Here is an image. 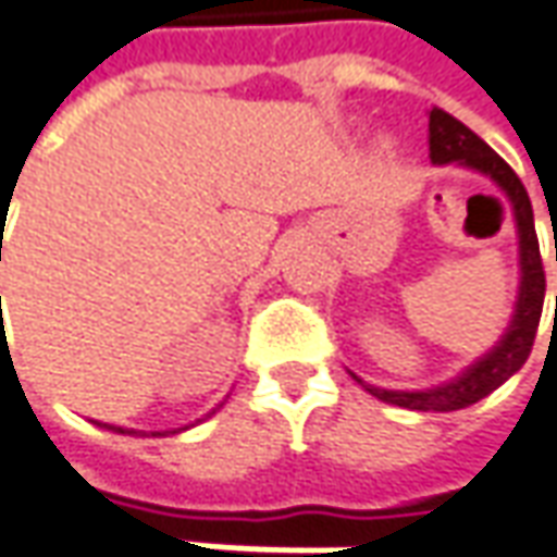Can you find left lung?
Segmentation results:
<instances>
[{
  "label": "left lung",
  "mask_w": 557,
  "mask_h": 557,
  "mask_svg": "<svg viewBox=\"0 0 557 557\" xmlns=\"http://www.w3.org/2000/svg\"><path fill=\"white\" fill-rule=\"evenodd\" d=\"M429 157L434 165L456 163L459 169H471L478 175H484L503 190V197L511 206V219L518 231V298H515V311L508 320L506 333L499 342L490 348L487 355H481L474 363H469L459 375H453L450 382H441L432 388H379L363 382L360 375L351 373L357 385H363L367 392L404 407V410L419 412H453L466 410L471 404H478L481 397L496 392L503 382L524 367L530 357L540 314H543V298H546V274H543V259H540V243H536V227H533V206H530L528 190L521 178L511 172V165L487 145L481 141L469 125H462L456 116L444 110H429ZM557 301V298H555Z\"/></svg>",
  "instance_id": "obj_1"
}]
</instances>
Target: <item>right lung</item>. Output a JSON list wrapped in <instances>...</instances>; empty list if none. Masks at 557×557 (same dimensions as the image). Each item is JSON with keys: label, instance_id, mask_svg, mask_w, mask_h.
Instances as JSON below:
<instances>
[{"label": "right lung", "instance_id": "obj_1", "mask_svg": "<svg viewBox=\"0 0 557 557\" xmlns=\"http://www.w3.org/2000/svg\"><path fill=\"white\" fill-rule=\"evenodd\" d=\"M221 407V404H219ZM219 407H215V410H219ZM212 410V412H215ZM212 412H209V416H212ZM209 416H206V419H209ZM197 422H202V419H197ZM95 425H101V429H107V432H116V434H132V437H165V434H178V432H184V429H190V425H184V429H175V432H135V429H123V425H107V422H95Z\"/></svg>", "mask_w": 557, "mask_h": 557}]
</instances>
